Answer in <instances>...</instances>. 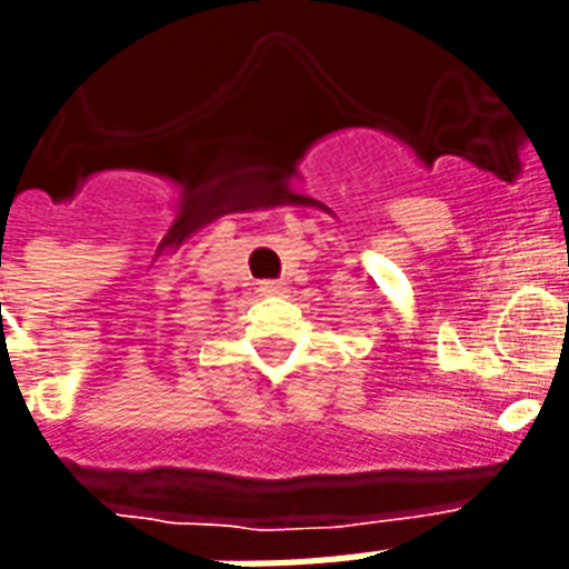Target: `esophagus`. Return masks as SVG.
<instances>
[{
	"mask_svg": "<svg viewBox=\"0 0 569 569\" xmlns=\"http://www.w3.org/2000/svg\"><path fill=\"white\" fill-rule=\"evenodd\" d=\"M259 292H262V295H283L286 283H277V280H266V283H259Z\"/></svg>",
	"mask_w": 569,
	"mask_h": 569,
	"instance_id": "1",
	"label": "esophagus"
}]
</instances>
